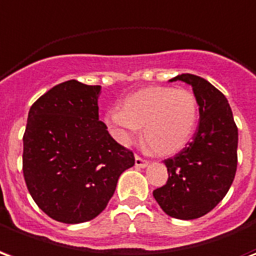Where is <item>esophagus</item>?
Listing matches in <instances>:
<instances>
[{"instance_id": "esophagus-1", "label": "esophagus", "mask_w": 256, "mask_h": 256, "mask_svg": "<svg viewBox=\"0 0 256 256\" xmlns=\"http://www.w3.org/2000/svg\"><path fill=\"white\" fill-rule=\"evenodd\" d=\"M135 165L136 168H146L148 165V161L143 160L140 156H135Z\"/></svg>"}]
</instances>
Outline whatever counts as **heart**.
Segmentation results:
<instances>
[{"instance_id": "heart-1", "label": "heart", "mask_w": 256, "mask_h": 256, "mask_svg": "<svg viewBox=\"0 0 256 256\" xmlns=\"http://www.w3.org/2000/svg\"><path fill=\"white\" fill-rule=\"evenodd\" d=\"M198 120L196 96L190 90L147 87L126 95L121 110H109L105 124L121 144H130L143 126L144 140L161 156L186 146Z\"/></svg>"}]
</instances>
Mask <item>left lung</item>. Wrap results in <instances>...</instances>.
Segmentation results:
<instances>
[{"instance_id": "8db88e82", "label": "left lung", "mask_w": 256, "mask_h": 256, "mask_svg": "<svg viewBox=\"0 0 256 256\" xmlns=\"http://www.w3.org/2000/svg\"><path fill=\"white\" fill-rule=\"evenodd\" d=\"M192 86L199 105V124L192 142L165 160L168 182L152 191L168 216L195 220L212 212L232 186L238 169V132L225 95L206 79L178 74Z\"/></svg>"}]
</instances>
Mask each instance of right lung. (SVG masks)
<instances>
[{"label":"right lung","instance_id":"1","mask_svg":"<svg viewBox=\"0 0 256 256\" xmlns=\"http://www.w3.org/2000/svg\"><path fill=\"white\" fill-rule=\"evenodd\" d=\"M100 86L68 80L39 96L23 136V174L44 212L80 224L105 210L118 177L135 165L134 152L100 121Z\"/></svg>","mask_w":256,"mask_h":256}]
</instances>
